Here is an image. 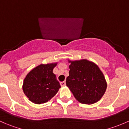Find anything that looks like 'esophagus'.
I'll return each mask as SVG.
<instances>
[{
    "label": "esophagus",
    "mask_w": 129,
    "mask_h": 129,
    "mask_svg": "<svg viewBox=\"0 0 129 129\" xmlns=\"http://www.w3.org/2000/svg\"><path fill=\"white\" fill-rule=\"evenodd\" d=\"M60 84L61 86H65V85H66V82H65V81L60 82Z\"/></svg>",
    "instance_id": "34e87169"
}]
</instances>
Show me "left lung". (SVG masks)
<instances>
[{"label":"left lung","mask_w":129,"mask_h":129,"mask_svg":"<svg viewBox=\"0 0 129 129\" xmlns=\"http://www.w3.org/2000/svg\"><path fill=\"white\" fill-rule=\"evenodd\" d=\"M66 85L80 103L92 104L104 94L107 83L98 66L87 60L72 61Z\"/></svg>","instance_id":"8db88e82"}]
</instances>
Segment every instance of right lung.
<instances>
[{
    "mask_svg": "<svg viewBox=\"0 0 129 129\" xmlns=\"http://www.w3.org/2000/svg\"><path fill=\"white\" fill-rule=\"evenodd\" d=\"M56 63L41 64L32 69L25 78L23 90L28 99L40 104L51 99L60 88L52 72Z\"/></svg>",
    "mask_w": 129,
    "mask_h": 129,
    "instance_id": "1",
    "label": "right lung"
}]
</instances>
